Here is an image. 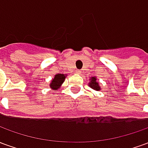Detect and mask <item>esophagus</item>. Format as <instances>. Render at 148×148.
<instances>
[{
  "label": "esophagus",
  "mask_w": 148,
  "mask_h": 148,
  "mask_svg": "<svg viewBox=\"0 0 148 148\" xmlns=\"http://www.w3.org/2000/svg\"><path fill=\"white\" fill-rule=\"evenodd\" d=\"M81 72H82V71H76V73H77V74H80Z\"/></svg>",
  "instance_id": "34e87169"
}]
</instances>
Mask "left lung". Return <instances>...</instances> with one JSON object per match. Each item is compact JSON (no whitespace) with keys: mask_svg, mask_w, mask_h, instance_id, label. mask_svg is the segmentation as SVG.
Masks as SVG:
<instances>
[{"mask_svg":"<svg viewBox=\"0 0 148 148\" xmlns=\"http://www.w3.org/2000/svg\"><path fill=\"white\" fill-rule=\"evenodd\" d=\"M89 86H90V88H92L94 90H97V91H99L101 90V87H100L99 84L97 82V77H92L90 78V82L89 83Z\"/></svg>","mask_w":148,"mask_h":148,"instance_id":"1","label":"left lung"}]
</instances>
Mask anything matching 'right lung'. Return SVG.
I'll return each instance as SVG.
<instances>
[{
    "label": "right lung",
    "mask_w": 148,
    "mask_h": 148,
    "mask_svg": "<svg viewBox=\"0 0 148 148\" xmlns=\"http://www.w3.org/2000/svg\"><path fill=\"white\" fill-rule=\"evenodd\" d=\"M66 78V75L62 74H57L55 75V77L52 79L51 82L50 84V87L53 90H58V88H60L61 85L63 83Z\"/></svg>",
    "instance_id": "add662e5"
}]
</instances>
